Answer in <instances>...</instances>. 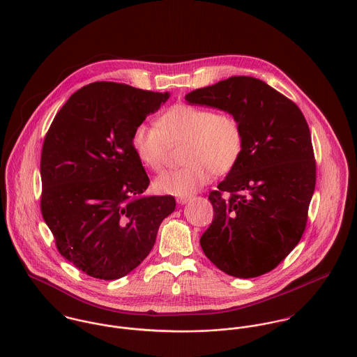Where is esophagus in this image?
I'll list each match as a JSON object with an SVG mask.
<instances>
[{"label": "esophagus", "mask_w": 357, "mask_h": 357, "mask_svg": "<svg viewBox=\"0 0 357 357\" xmlns=\"http://www.w3.org/2000/svg\"><path fill=\"white\" fill-rule=\"evenodd\" d=\"M190 201H191V198H190V197H184V198H178V199H177V202L180 204H188Z\"/></svg>", "instance_id": "esophagus-1"}]
</instances>
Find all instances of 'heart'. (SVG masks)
I'll list each match as a JSON object with an SVG mask.
<instances>
[{"mask_svg": "<svg viewBox=\"0 0 357 357\" xmlns=\"http://www.w3.org/2000/svg\"><path fill=\"white\" fill-rule=\"evenodd\" d=\"M183 167L156 177V191L191 197L206 185L213 174H227L236 165L243 149L241 122L231 114L178 104L166 111L158 123H140L132 135V149L137 159L159 172L172 146L183 144Z\"/></svg>", "mask_w": 357, "mask_h": 357, "instance_id": "obj_1", "label": "heart"}]
</instances>
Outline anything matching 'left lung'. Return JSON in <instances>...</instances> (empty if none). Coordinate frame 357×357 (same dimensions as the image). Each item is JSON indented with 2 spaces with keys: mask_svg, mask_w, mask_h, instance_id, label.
Listing matches in <instances>:
<instances>
[{
  "mask_svg": "<svg viewBox=\"0 0 357 357\" xmlns=\"http://www.w3.org/2000/svg\"><path fill=\"white\" fill-rule=\"evenodd\" d=\"M185 100L234 115L243 132L236 165L208 194L214 218L201 238L204 255L235 278L264 275L305 231L316 184L305 116L296 102L245 75L192 91Z\"/></svg>",
  "mask_w": 357,
  "mask_h": 357,
  "instance_id": "left-lung-1",
  "label": "left lung"
}]
</instances>
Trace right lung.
Masks as SVG:
<instances>
[{
  "label": "right lung",
  "instance_id": "1",
  "mask_svg": "<svg viewBox=\"0 0 357 357\" xmlns=\"http://www.w3.org/2000/svg\"><path fill=\"white\" fill-rule=\"evenodd\" d=\"M170 98L93 82L56 114L41 153V211L59 253L86 275L115 280L150 255L172 195L144 197L150 178L132 135Z\"/></svg>",
  "mask_w": 357,
  "mask_h": 357
}]
</instances>
